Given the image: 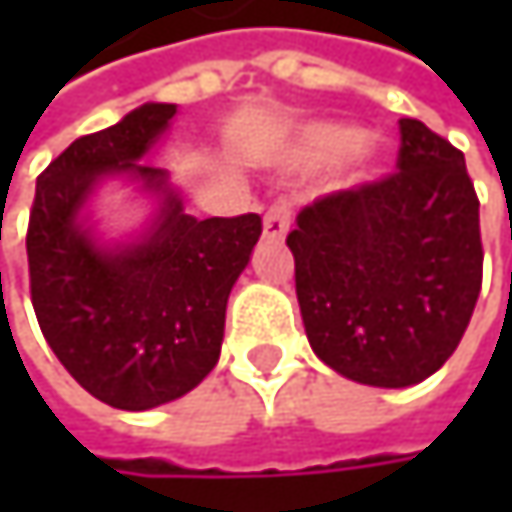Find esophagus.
Masks as SVG:
<instances>
[{
	"label": "esophagus",
	"mask_w": 512,
	"mask_h": 512,
	"mask_svg": "<svg viewBox=\"0 0 512 512\" xmlns=\"http://www.w3.org/2000/svg\"><path fill=\"white\" fill-rule=\"evenodd\" d=\"M290 231V201L278 198L269 204L266 216H263V237L266 240H284Z\"/></svg>",
	"instance_id": "esophagus-1"
}]
</instances>
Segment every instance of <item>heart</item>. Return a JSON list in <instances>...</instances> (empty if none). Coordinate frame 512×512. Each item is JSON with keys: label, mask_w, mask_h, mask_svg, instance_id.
<instances>
[{"label": "heart", "mask_w": 512, "mask_h": 512, "mask_svg": "<svg viewBox=\"0 0 512 512\" xmlns=\"http://www.w3.org/2000/svg\"><path fill=\"white\" fill-rule=\"evenodd\" d=\"M361 145H364V133L356 127H344V124H323L305 136V154L314 159L356 154Z\"/></svg>", "instance_id": "obj_1"}]
</instances>
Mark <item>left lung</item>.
Returning <instances> with one entry per match:
<instances>
[{
	"instance_id": "left-lung-1",
	"label": "left lung",
	"mask_w": 512,
	"mask_h": 512,
	"mask_svg": "<svg viewBox=\"0 0 512 512\" xmlns=\"http://www.w3.org/2000/svg\"><path fill=\"white\" fill-rule=\"evenodd\" d=\"M287 246L311 350L341 376L406 388L460 347L483 281L480 201L427 124L400 118L397 171L302 207Z\"/></svg>"
}]
</instances>
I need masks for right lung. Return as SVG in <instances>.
I'll use <instances>...</instances> for the list:
<instances>
[{"label":"right lung","instance_id":"1","mask_svg":"<svg viewBox=\"0 0 512 512\" xmlns=\"http://www.w3.org/2000/svg\"><path fill=\"white\" fill-rule=\"evenodd\" d=\"M174 112V103H145L76 139L41 171L29 213V290L41 332L91 397L127 412L183 397L216 367L231 287L263 231L257 213H183L165 168L142 165ZM121 170L166 198L142 244L103 250L78 210L103 176Z\"/></svg>","mask_w":512,"mask_h":512}]
</instances>
